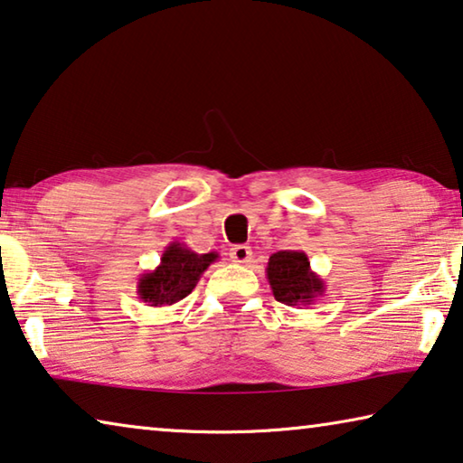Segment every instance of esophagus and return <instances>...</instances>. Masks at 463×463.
I'll list each match as a JSON object with an SVG mask.
<instances>
[{
  "mask_svg": "<svg viewBox=\"0 0 463 463\" xmlns=\"http://www.w3.org/2000/svg\"><path fill=\"white\" fill-rule=\"evenodd\" d=\"M230 259H232L233 262H238V264H248L250 259H252V250H250V248L244 246V244L233 246V248L230 250Z\"/></svg>",
  "mask_w": 463,
  "mask_h": 463,
  "instance_id": "esophagus-1",
  "label": "esophagus"
}]
</instances>
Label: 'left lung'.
I'll return each mask as SVG.
<instances>
[{
  "mask_svg": "<svg viewBox=\"0 0 463 463\" xmlns=\"http://www.w3.org/2000/svg\"><path fill=\"white\" fill-rule=\"evenodd\" d=\"M267 279L275 299L291 307L312 306L326 291L322 277L316 275L307 254L299 250L272 254L267 264Z\"/></svg>",
  "mask_w": 463,
  "mask_h": 463,
  "instance_id": "1",
  "label": "left lung"
}]
</instances>
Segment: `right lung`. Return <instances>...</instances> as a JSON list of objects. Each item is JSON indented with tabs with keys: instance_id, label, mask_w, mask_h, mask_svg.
Here are the masks:
<instances>
[{
	"instance_id": "1",
	"label": "right lung",
	"mask_w": 463,
	"mask_h": 463,
	"mask_svg": "<svg viewBox=\"0 0 463 463\" xmlns=\"http://www.w3.org/2000/svg\"><path fill=\"white\" fill-rule=\"evenodd\" d=\"M219 259V254L193 252L186 244L172 241L164 250L162 260L154 270L139 277L137 295L154 307L174 306L191 293L204 270Z\"/></svg>"
}]
</instances>
